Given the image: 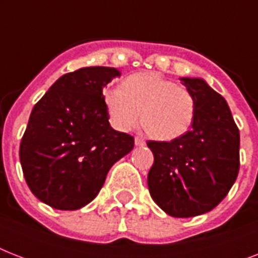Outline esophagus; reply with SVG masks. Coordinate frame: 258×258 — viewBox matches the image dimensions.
Segmentation results:
<instances>
[{
	"label": "esophagus",
	"mask_w": 258,
	"mask_h": 258,
	"mask_svg": "<svg viewBox=\"0 0 258 258\" xmlns=\"http://www.w3.org/2000/svg\"><path fill=\"white\" fill-rule=\"evenodd\" d=\"M145 145H146V142L143 138H139V137L135 138V146H145Z\"/></svg>",
	"instance_id": "34e87169"
}]
</instances>
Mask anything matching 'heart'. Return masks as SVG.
I'll use <instances>...</instances> for the list:
<instances>
[{
  "label": "heart",
  "instance_id": "obj_1",
  "mask_svg": "<svg viewBox=\"0 0 258 258\" xmlns=\"http://www.w3.org/2000/svg\"><path fill=\"white\" fill-rule=\"evenodd\" d=\"M109 120L119 131H130L141 121L154 138L174 141L191 128L196 100L183 87L158 72H139L121 87L103 91Z\"/></svg>",
  "mask_w": 258,
  "mask_h": 258
}]
</instances>
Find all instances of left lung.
Masks as SVG:
<instances>
[{
    "label": "left lung",
    "mask_w": 258,
    "mask_h": 258,
    "mask_svg": "<svg viewBox=\"0 0 258 258\" xmlns=\"http://www.w3.org/2000/svg\"><path fill=\"white\" fill-rule=\"evenodd\" d=\"M196 100V117L183 137L149 141L154 154L147 183L155 204L171 217L210 212L228 196L240 170V131L228 103L204 79L180 78Z\"/></svg>",
    "instance_id": "8db88e82"
}]
</instances>
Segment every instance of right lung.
<instances>
[{"mask_svg": "<svg viewBox=\"0 0 258 258\" xmlns=\"http://www.w3.org/2000/svg\"><path fill=\"white\" fill-rule=\"evenodd\" d=\"M120 71L84 67L62 75L37 101L20 145L30 191L58 210H78L99 194L134 138L109 124L103 88Z\"/></svg>", "mask_w": 258, "mask_h": 258, "instance_id": "1", "label": "right lung"}]
</instances>
